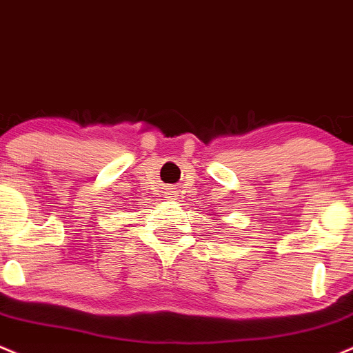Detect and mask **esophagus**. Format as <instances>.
Instances as JSON below:
<instances>
[{
    "label": "esophagus",
    "instance_id": "obj_1",
    "mask_svg": "<svg viewBox=\"0 0 353 353\" xmlns=\"http://www.w3.org/2000/svg\"><path fill=\"white\" fill-rule=\"evenodd\" d=\"M165 194H167L168 200H176L178 190L176 188H167V192H165Z\"/></svg>",
    "mask_w": 353,
    "mask_h": 353
}]
</instances>
